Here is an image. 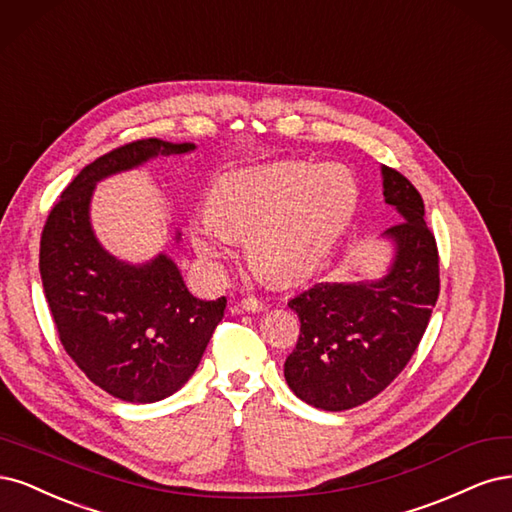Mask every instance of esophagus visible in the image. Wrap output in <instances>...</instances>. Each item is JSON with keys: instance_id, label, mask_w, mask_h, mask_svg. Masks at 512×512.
I'll return each mask as SVG.
<instances>
[{"instance_id": "esophagus-1", "label": "esophagus", "mask_w": 512, "mask_h": 512, "mask_svg": "<svg viewBox=\"0 0 512 512\" xmlns=\"http://www.w3.org/2000/svg\"><path fill=\"white\" fill-rule=\"evenodd\" d=\"M238 308L244 312H261V310H266V304H263L261 300H255V298H246V300L238 302Z\"/></svg>"}]
</instances>
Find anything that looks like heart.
<instances>
[{
	"label": "heart",
	"instance_id": "obj_1",
	"mask_svg": "<svg viewBox=\"0 0 512 512\" xmlns=\"http://www.w3.org/2000/svg\"><path fill=\"white\" fill-rule=\"evenodd\" d=\"M357 183L340 163L280 161L234 172L210 193V214L193 227L195 251L225 261L232 240L249 238L251 266L289 285L315 272L349 227Z\"/></svg>",
	"mask_w": 512,
	"mask_h": 512
}]
</instances>
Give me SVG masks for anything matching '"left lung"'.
<instances>
[{
    "label": "left lung",
    "mask_w": 512,
    "mask_h": 512,
    "mask_svg": "<svg viewBox=\"0 0 512 512\" xmlns=\"http://www.w3.org/2000/svg\"><path fill=\"white\" fill-rule=\"evenodd\" d=\"M383 174L400 223L385 229L393 257L381 278L315 283L289 300L300 338L285 361L289 389L321 410H349L381 393L425 334L440 291L438 249L419 191L398 170Z\"/></svg>",
    "instance_id": "left-lung-1"
}]
</instances>
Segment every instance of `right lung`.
<instances>
[{
    "label": "right lung",
    "mask_w": 512,
    "mask_h": 512,
    "mask_svg": "<svg viewBox=\"0 0 512 512\" xmlns=\"http://www.w3.org/2000/svg\"><path fill=\"white\" fill-rule=\"evenodd\" d=\"M191 151V142L159 138L114 148L65 187L42 232L40 276L63 349L91 383L123 402L151 404L183 387L227 300L191 295L166 253L144 263L108 253L93 232L91 197L108 176Z\"/></svg>",
    "instance_id": "obj_1"
}]
</instances>
